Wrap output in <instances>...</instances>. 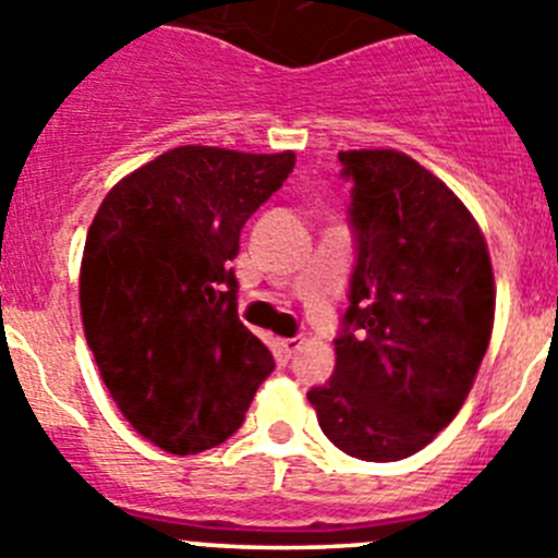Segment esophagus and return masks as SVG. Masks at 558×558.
Masks as SVG:
<instances>
[{"mask_svg":"<svg viewBox=\"0 0 558 558\" xmlns=\"http://www.w3.org/2000/svg\"><path fill=\"white\" fill-rule=\"evenodd\" d=\"M302 343L304 340L299 338V335H295V338H282L279 340V352H282L284 360H290L295 352H299V349H302Z\"/></svg>","mask_w":558,"mask_h":558,"instance_id":"34e87169","label":"esophagus"}]
</instances>
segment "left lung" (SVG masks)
Masks as SVG:
<instances>
[{
    "instance_id": "obj_1",
    "label": "left lung",
    "mask_w": 558,
    "mask_h": 558,
    "mask_svg": "<svg viewBox=\"0 0 558 558\" xmlns=\"http://www.w3.org/2000/svg\"><path fill=\"white\" fill-rule=\"evenodd\" d=\"M338 159L357 254L335 372L307 399L338 450L399 461L461 411L489 347L495 276L477 223L430 170L397 150Z\"/></svg>"
}]
</instances>
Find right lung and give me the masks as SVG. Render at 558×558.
Listing matches in <instances>:
<instances>
[{
	"label": "right lung",
	"instance_id": "1",
	"mask_svg": "<svg viewBox=\"0 0 558 558\" xmlns=\"http://www.w3.org/2000/svg\"><path fill=\"white\" fill-rule=\"evenodd\" d=\"M295 153L186 145L113 186L88 229L81 313L102 383L136 433L172 456L243 425L274 354L236 315L245 220Z\"/></svg>",
	"mask_w": 558,
	"mask_h": 558
}]
</instances>
